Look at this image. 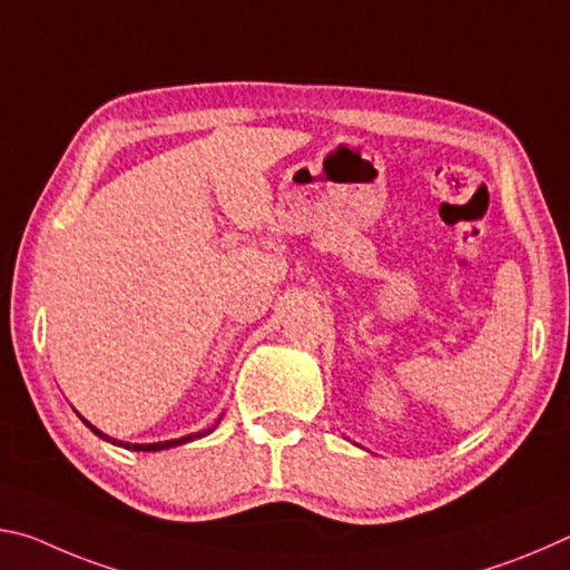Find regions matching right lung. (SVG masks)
<instances>
[{
  "label": "right lung",
  "instance_id": "right-lung-1",
  "mask_svg": "<svg viewBox=\"0 0 570 570\" xmlns=\"http://www.w3.org/2000/svg\"><path fill=\"white\" fill-rule=\"evenodd\" d=\"M82 422L88 424V428L95 432V435L102 438L105 442H112V445H118V448L135 450V452H158V450H168V448H176V445H186V442H193V440H198V438H206V435H210V432L216 430V424L220 422V417H218V422L214 424V428H208V430H204V432H193V435L178 438V440H166V442H146V445H138V442H122V440H115V438H110V435H105V432H100L98 428H95V424H90V422L85 420V417H82Z\"/></svg>",
  "mask_w": 570,
  "mask_h": 570
}]
</instances>
